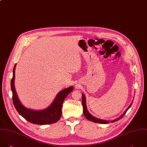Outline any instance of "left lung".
Returning <instances> with one entry per match:
<instances>
[{"instance_id": "8db88e82", "label": "left lung", "mask_w": 147, "mask_h": 147, "mask_svg": "<svg viewBox=\"0 0 147 147\" xmlns=\"http://www.w3.org/2000/svg\"><path fill=\"white\" fill-rule=\"evenodd\" d=\"M82 106H83V111H84V114L85 115V117L88 120L90 121H91L92 122H94V123H100V124H109V123L111 122V123H113L114 121H116L120 119L121 117H123L126 113V112L127 111V110L131 107L132 104V102H133V100L132 102H131V103L130 104V105L129 106V107L125 110V111L124 112V113L119 117H117V119H114V120H110V121H109V120H102V119H98L97 117H95L94 116H92L91 114L89 113V112L88 110V109H87V106H86V97H85V95L82 93Z\"/></svg>"}]
</instances>
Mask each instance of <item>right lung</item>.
Segmentation results:
<instances>
[{
	"instance_id": "1",
	"label": "right lung",
	"mask_w": 147,
	"mask_h": 147,
	"mask_svg": "<svg viewBox=\"0 0 147 147\" xmlns=\"http://www.w3.org/2000/svg\"><path fill=\"white\" fill-rule=\"evenodd\" d=\"M13 69V77L11 81V88L12 92V100L15 109L19 114L30 123L36 124L45 125L58 121L62 115V105L66 97L73 90L72 86L64 88L59 92L52 103L42 110H34L26 107L20 101L15 87V67Z\"/></svg>"
}]
</instances>
